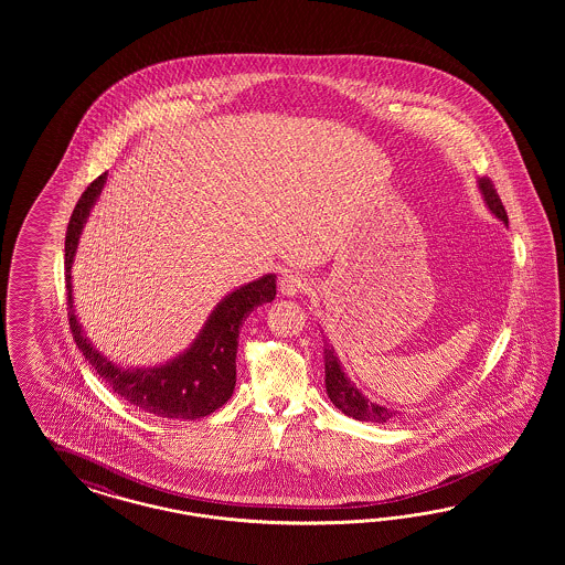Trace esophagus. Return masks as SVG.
<instances>
[{
    "label": "esophagus",
    "mask_w": 565,
    "mask_h": 565,
    "mask_svg": "<svg viewBox=\"0 0 565 565\" xmlns=\"http://www.w3.org/2000/svg\"><path fill=\"white\" fill-rule=\"evenodd\" d=\"M307 290H310V279L307 275L290 271V274L279 277V291L284 296H296V294H305Z\"/></svg>",
    "instance_id": "34e87169"
}]
</instances>
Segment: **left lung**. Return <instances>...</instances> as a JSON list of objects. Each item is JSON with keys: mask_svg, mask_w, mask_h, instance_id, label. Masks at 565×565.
Segmentation results:
<instances>
[{"mask_svg": "<svg viewBox=\"0 0 565 565\" xmlns=\"http://www.w3.org/2000/svg\"><path fill=\"white\" fill-rule=\"evenodd\" d=\"M480 192L487 201V206L491 209V213L499 217L501 222L508 223V213H505V206L501 203L499 194H497L495 186L489 178H482L479 182ZM326 387L329 399L345 414V416H352L356 420H364V423H387L392 420L394 416H397L399 412L390 411V408H383L375 402L366 399L364 395L360 394L359 390L354 387V383L345 376L343 373L342 364L338 362V359L333 356L331 350H326Z\"/></svg>", "mask_w": 565, "mask_h": 565, "instance_id": "1", "label": "left lung"}]
</instances>
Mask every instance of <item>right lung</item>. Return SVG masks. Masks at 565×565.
Listing matches in <instances>:
<instances>
[{
  "instance_id": "obj_1",
  "label": "right lung",
  "mask_w": 565,
  "mask_h": 565,
  "mask_svg": "<svg viewBox=\"0 0 565 565\" xmlns=\"http://www.w3.org/2000/svg\"><path fill=\"white\" fill-rule=\"evenodd\" d=\"M105 175L102 173L86 186L83 196L72 211L66 230V300L72 338L78 350L85 354L90 366L99 373L103 381L126 402L135 404L138 411L149 412L163 418H184L196 420L222 408L234 394L236 385V352L242 321L255 308L271 302L275 298V275L260 277L257 281L242 286L239 290L225 296L217 308L211 312L196 342L184 354L154 369H128L124 371L114 362L103 359L102 354L86 340L83 329L76 321L72 307V281L70 267L78 246L88 211L97 201Z\"/></svg>"
}]
</instances>
